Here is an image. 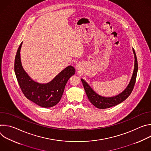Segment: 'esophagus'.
I'll list each match as a JSON object with an SVG mask.
<instances>
[{"label":"esophagus","mask_w":151,"mask_h":151,"mask_svg":"<svg viewBox=\"0 0 151 151\" xmlns=\"http://www.w3.org/2000/svg\"><path fill=\"white\" fill-rule=\"evenodd\" d=\"M78 67H79V66H78V65H77V66H76V68H78Z\"/></svg>","instance_id":"esophagus-1"}]
</instances>
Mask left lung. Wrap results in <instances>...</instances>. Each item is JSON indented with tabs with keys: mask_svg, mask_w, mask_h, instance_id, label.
<instances>
[{
	"mask_svg": "<svg viewBox=\"0 0 151 151\" xmlns=\"http://www.w3.org/2000/svg\"><path fill=\"white\" fill-rule=\"evenodd\" d=\"M133 50L134 54L135 61H134V72L132 75V78L131 79L130 83H129L127 87L126 88V89L119 95L115 97H109V98L103 97L100 96H99L91 89V88L88 85L87 82H86L84 80L81 79L86 94H87L90 101L94 106H96L97 108L106 109V108H109L111 107L116 106L121 103L123 101H124L132 93L134 87L135 82L136 81L137 70H138V63H137V60L136 52L134 51V48L133 49Z\"/></svg>",
	"mask_w": 151,
	"mask_h": 151,
	"instance_id": "1",
	"label": "left lung"
}]
</instances>
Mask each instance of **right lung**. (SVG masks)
I'll use <instances>...</instances> for the list:
<instances>
[{"label":"right lung","instance_id":"add662e5","mask_svg":"<svg viewBox=\"0 0 151 151\" xmlns=\"http://www.w3.org/2000/svg\"><path fill=\"white\" fill-rule=\"evenodd\" d=\"M17 50L14 62V71L19 87L25 97L36 104L51 107L60 100L66 84L75 73L73 67L69 66L61 71L52 81L47 84H39L33 81L24 70L20 60V49Z\"/></svg>","mask_w":151,"mask_h":151}]
</instances>
